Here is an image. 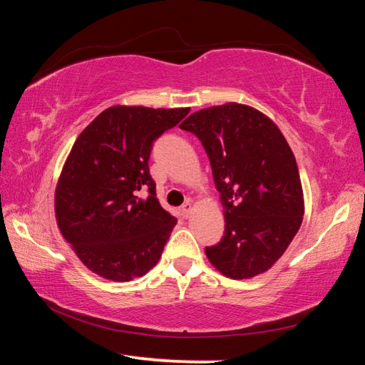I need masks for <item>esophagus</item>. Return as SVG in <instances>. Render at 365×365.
<instances>
[{
    "label": "esophagus",
    "mask_w": 365,
    "mask_h": 365,
    "mask_svg": "<svg viewBox=\"0 0 365 365\" xmlns=\"http://www.w3.org/2000/svg\"><path fill=\"white\" fill-rule=\"evenodd\" d=\"M191 211H193V206H191L190 201H187V202H185V205L182 206V209H180L183 219H188L190 215H191Z\"/></svg>",
    "instance_id": "obj_1"
}]
</instances>
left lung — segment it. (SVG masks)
Returning a JSON list of instances; mask_svg holds the SVG:
<instances>
[{
	"label": "left lung",
	"mask_w": 365,
	"mask_h": 365,
	"mask_svg": "<svg viewBox=\"0 0 365 365\" xmlns=\"http://www.w3.org/2000/svg\"><path fill=\"white\" fill-rule=\"evenodd\" d=\"M180 128L201 140L224 206L225 235L206 248L209 262L233 280L264 274L287 251L304 215L292 148L277 123L248 104L200 109Z\"/></svg>",
	"instance_id": "8db88e82"
}]
</instances>
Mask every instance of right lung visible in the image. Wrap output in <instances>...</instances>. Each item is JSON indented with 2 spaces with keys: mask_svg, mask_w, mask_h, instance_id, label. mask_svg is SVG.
I'll list each match as a JSON object with an SVG mask.
<instances>
[{
  "mask_svg": "<svg viewBox=\"0 0 365 365\" xmlns=\"http://www.w3.org/2000/svg\"><path fill=\"white\" fill-rule=\"evenodd\" d=\"M188 113L117 104L77 137L54 191V214L66 242L93 274L130 282L158 264L177 219L156 197L148 159L153 141ZM141 189L148 190L146 198Z\"/></svg>",
  "mask_w": 365,
  "mask_h": 365,
  "instance_id": "1",
  "label": "right lung"
}]
</instances>
